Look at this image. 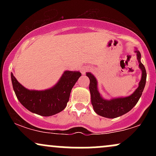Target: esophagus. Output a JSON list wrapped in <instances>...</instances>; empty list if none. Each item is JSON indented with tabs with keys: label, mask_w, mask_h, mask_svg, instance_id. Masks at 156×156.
<instances>
[{
	"label": "esophagus",
	"mask_w": 156,
	"mask_h": 156,
	"mask_svg": "<svg viewBox=\"0 0 156 156\" xmlns=\"http://www.w3.org/2000/svg\"><path fill=\"white\" fill-rule=\"evenodd\" d=\"M89 70V68L87 67H83V68L81 69V73L82 74H85L86 72H87V71Z\"/></svg>",
	"instance_id": "esophagus-1"
}]
</instances>
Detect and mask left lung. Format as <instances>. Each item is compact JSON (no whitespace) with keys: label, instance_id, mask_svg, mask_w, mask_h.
<instances>
[{"label":"left lung","instance_id":"obj_1","mask_svg":"<svg viewBox=\"0 0 156 156\" xmlns=\"http://www.w3.org/2000/svg\"><path fill=\"white\" fill-rule=\"evenodd\" d=\"M134 52L136 53L137 60L139 62V67L141 70V78L139 83V87L134 91L133 94L130 96L125 98H112L106 100L101 96L98 87V80L91 73H87L90 80L89 83V91L91 94V102L93 106V109L98 115L103 117L113 119L130 112L132 108L136 105L139 98H141L142 92L144 90L146 83L147 73L144 66L141 62V53L136 48Z\"/></svg>","mask_w":156,"mask_h":156}]
</instances>
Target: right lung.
Listing matches in <instances>:
<instances>
[{"mask_svg":"<svg viewBox=\"0 0 156 156\" xmlns=\"http://www.w3.org/2000/svg\"><path fill=\"white\" fill-rule=\"evenodd\" d=\"M81 76L79 71H64L58 81L50 89L30 90L17 81L13 73L11 78L16 96L25 108L43 117H50L67 106L73 86Z\"/></svg>","mask_w":156,"mask_h":156,"instance_id":"add662e5","label":"right lung"}]
</instances>
